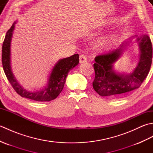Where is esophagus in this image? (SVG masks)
<instances>
[{"instance_id":"esophagus-1","label":"esophagus","mask_w":153,"mask_h":153,"mask_svg":"<svg viewBox=\"0 0 153 153\" xmlns=\"http://www.w3.org/2000/svg\"><path fill=\"white\" fill-rule=\"evenodd\" d=\"M87 62V57L84 54H80L79 55V62L80 63H84Z\"/></svg>"}]
</instances>
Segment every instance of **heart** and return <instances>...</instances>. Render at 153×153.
I'll use <instances>...</instances> for the list:
<instances>
[{
	"mask_svg": "<svg viewBox=\"0 0 153 153\" xmlns=\"http://www.w3.org/2000/svg\"><path fill=\"white\" fill-rule=\"evenodd\" d=\"M114 36H110L108 37H106L105 39H102L99 42V46L102 48H105L106 47L109 46V45H111L113 41H114Z\"/></svg>",
	"mask_w": 153,
	"mask_h": 153,
	"instance_id": "b5f03b06",
	"label": "heart"
}]
</instances>
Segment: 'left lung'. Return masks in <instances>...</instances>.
<instances>
[{
    "mask_svg": "<svg viewBox=\"0 0 153 153\" xmlns=\"http://www.w3.org/2000/svg\"><path fill=\"white\" fill-rule=\"evenodd\" d=\"M139 41L140 58L137 68L129 75H118L112 70V64L118 59L123 50L121 47L95 58L93 64L95 76L93 82L94 90L100 96L119 98L139 88L150 71L152 58V47L147 34L137 39Z\"/></svg>",
    "mask_w": 153,
    "mask_h": 153,
    "instance_id": "obj_1",
    "label": "left lung"
}]
</instances>
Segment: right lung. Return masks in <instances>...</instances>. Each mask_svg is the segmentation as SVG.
<instances>
[{"label": "right lung", "instance_id": "1", "mask_svg": "<svg viewBox=\"0 0 153 153\" xmlns=\"http://www.w3.org/2000/svg\"><path fill=\"white\" fill-rule=\"evenodd\" d=\"M14 24L9 29L6 34L2 48V64L6 76L9 82L18 95L36 101H50L56 99L62 91L66 77L70 70L79 64V54H75L68 58H63L58 61L53 68L49 77V82L45 88L36 92H30L25 90L19 85L16 80L10 68V41L14 30Z\"/></svg>", "mask_w": 153, "mask_h": 153}]
</instances>
